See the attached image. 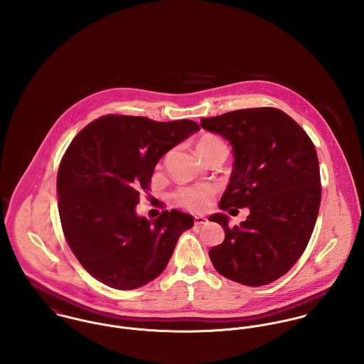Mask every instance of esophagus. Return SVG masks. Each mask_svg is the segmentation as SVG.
I'll list each match as a JSON object with an SVG mask.
<instances>
[{
    "instance_id": "obj_1",
    "label": "esophagus",
    "mask_w": 364,
    "mask_h": 364,
    "mask_svg": "<svg viewBox=\"0 0 364 364\" xmlns=\"http://www.w3.org/2000/svg\"><path fill=\"white\" fill-rule=\"evenodd\" d=\"M208 223V218L205 215H195V224L196 225H203Z\"/></svg>"
}]
</instances>
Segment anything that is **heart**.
Returning a JSON list of instances; mask_svg holds the SVG:
<instances>
[{"instance_id": "obj_1", "label": "heart", "mask_w": 364, "mask_h": 364, "mask_svg": "<svg viewBox=\"0 0 364 364\" xmlns=\"http://www.w3.org/2000/svg\"><path fill=\"white\" fill-rule=\"evenodd\" d=\"M198 154L205 156L214 153H227V144L215 134H205L196 143ZM215 195V188L211 185H200V186H186L179 189L175 193V202L182 208L192 211H203L210 206L211 199Z\"/></svg>"}]
</instances>
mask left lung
<instances>
[{
    "label": "left lung",
    "mask_w": 364,
    "mask_h": 364,
    "mask_svg": "<svg viewBox=\"0 0 364 364\" xmlns=\"http://www.w3.org/2000/svg\"><path fill=\"white\" fill-rule=\"evenodd\" d=\"M200 126L230 141L234 166L218 208H250L240 225L213 214L225 232L208 257L224 277L269 284L303 255L321 203L319 164L307 133L276 107H254L200 119Z\"/></svg>",
    "instance_id": "8db88e82"
}]
</instances>
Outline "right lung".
<instances>
[{
  "instance_id": "add662e5",
  "label": "right lung",
  "mask_w": 364,
  "mask_h": 364,
  "mask_svg": "<svg viewBox=\"0 0 364 364\" xmlns=\"http://www.w3.org/2000/svg\"><path fill=\"white\" fill-rule=\"evenodd\" d=\"M198 130L185 119L106 114L74 137L58 166V214L71 251L92 277L133 290L164 272L193 217L165 210L150 221L136 206L161 156Z\"/></svg>"
}]
</instances>
